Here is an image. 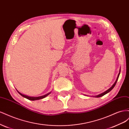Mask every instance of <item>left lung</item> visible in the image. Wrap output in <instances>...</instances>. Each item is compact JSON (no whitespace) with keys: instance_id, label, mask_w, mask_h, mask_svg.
Returning <instances> with one entry per match:
<instances>
[{"instance_id":"1","label":"left lung","mask_w":129,"mask_h":129,"mask_svg":"<svg viewBox=\"0 0 129 129\" xmlns=\"http://www.w3.org/2000/svg\"><path fill=\"white\" fill-rule=\"evenodd\" d=\"M119 74H120V71H119V74H118V76H117V79H116V81H115V82L114 83V84L112 85V86L110 88H109L108 90H107V91H105V92H104L103 93H101V94H100V95H97V96H96V97H102V96H104V95H105V94H107V93H108L109 92H110L111 90L114 88V87L115 86V85H116V83H117V80H118V77H119Z\"/></svg>"}]
</instances>
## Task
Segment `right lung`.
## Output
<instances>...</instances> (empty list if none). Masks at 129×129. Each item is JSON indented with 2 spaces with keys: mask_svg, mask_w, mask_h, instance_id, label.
<instances>
[{
  "mask_svg": "<svg viewBox=\"0 0 129 129\" xmlns=\"http://www.w3.org/2000/svg\"><path fill=\"white\" fill-rule=\"evenodd\" d=\"M17 91L19 92V94H20V95H21L22 97H25V98L28 99L29 100H31V101H34V100H40V99H42L45 98V97H46V96H47L49 94H50V92H49L48 93H47V94L44 95V96H40V97H29V96H26V95H24L22 94V93H21L20 92H19L18 90Z\"/></svg>",
  "mask_w": 129,
  "mask_h": 129,
  "instance_id": "1",
  "label": "right lung"
}]
</instances>
